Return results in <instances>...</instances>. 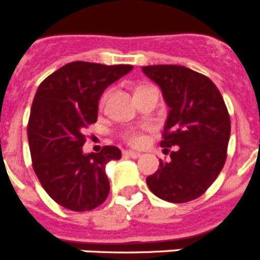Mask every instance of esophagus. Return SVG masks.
Returning <instances> with one entry per match:
<instances>
[{"instance_id": "obj_1", "label": "esophagus", "mask_w": 260, "mask_h": 260, "mask_svg": "<svg viewBox=\"0 0 260 260\" xmlns=\"http://www.w3.org/2000/svg\"><path fill=\"white\" fill-rule=\"evenodd\" d=\"M123 155L127 156V157H132V158H139L141 157V153L139 152H135V151H123Z\"/></svg>"}]
</instances>
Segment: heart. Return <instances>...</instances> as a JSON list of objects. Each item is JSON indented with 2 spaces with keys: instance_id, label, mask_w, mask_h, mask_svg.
I'll use <instances>...</instances> for the list:
<instances>
[{
  "instance_id": "heart-1",
  "label": "heart",
  "mask_w": 260,
  "mask_h": 260,
  "mask_svg": "<svg viewBox=\"0 0 260 260\" xmlns=\"http://www.w3.org/2000/svg\"><path fill=\"white\" fill-rule=\"evenodd\" d=\"M122 138L132 146H138L142 142L141 133L135 130V128H126V130H123Z\"/></svg>"
}]
</instances>
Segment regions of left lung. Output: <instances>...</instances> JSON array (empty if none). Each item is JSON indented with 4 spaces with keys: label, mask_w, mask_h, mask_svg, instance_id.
I'll list each match as a JSON object with an SVG mask.
<instances>
[{
    "label": "left lung",
    "mask_w": 260,
    "mask_h": 260,
    "mask_svg": "<svg viewBox=\"0 0 260 260\" xmlns=\"http://www.w3.org/2000/svg\"><path fill=\"white\" fill-rule=\"evenodd\" d=\"M142 70L161 88L169 107L160 146L164 151L174 147L171 160H160L147 185L162 201H194L212 185L226 160L231 118L224 99L210 78L185 66Z\"/></svg>",
    "instance_id": "left-lung-1"
}]
</instances>
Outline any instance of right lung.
Returning <instances> with one entry per match:
<instances>
[{
    "instance_id": "add662e5",
    "label": "right lung",
    "mask_w": 260,
    "mask_h": 260,
    "mask_svg": "<svg viewBox=\"0 0 260 260\" xmlns=\"http://www.w3.org/2000/svg\"><path fill=\"white\" fill-rule=\"evenodd\" d=\"M132 70V65L75 61L39 86L27 127L32 167L48 195L62 207L83 212L107 199L105 165L119 160L121 151L105 146L99 153H83L84 128L98 121L105 88Z\"/></svg>"
}]
</instances>
